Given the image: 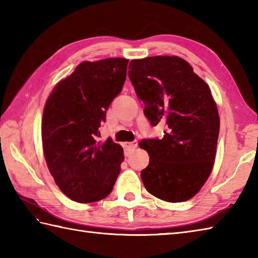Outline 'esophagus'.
Here are the masks:
<instances>
[{
  "instance_id": "esophagus-1",
  "label": "esophagus",
  "mask_w": 258,
  "mask_h": 258,
  "mask_svg": "<svg viewBox=\"0 0 258 258\" xmlns=\"http://www.w3.org/2000/svg\"><path fill=\"white\" fill-rule=\"evenodd\" d=\"M138 144H139L138 141H134V142H131V143H124V147L128 151H133L138 147Z\"/></svg>"
}]
</instances>
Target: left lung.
<instances>
[{
  "instance_id": "1",
  "label": "left lung",
  "mask_w": 258,
  "mask_h": 258,
  "mask_svg": "<svg viewBox=\"0 0 258 258\" xmlns=\"http://www.w3.org/2000/svg\"><path fill=\"white\" fill-rule=\"evenodd\" d=\"M128 76L153 126L166 125L162 140L141 141L150 164L141 172L149 193L185 202L210 177L216 156L220 115L211 89L178 56L132 59Z\"/></svg>"
}]
</instances>
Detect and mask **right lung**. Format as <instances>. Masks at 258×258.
<instances>
[{
    "label": "right lung",
    "mask_w": 258,
    "mask_h": 258,
    "mask_svg": "<svg viewBox=\"0 0 258 258\" xmlns=\"http://www.w3.org/2000/svg\"><path fill=\"white\" fill-rule=\"evenodd\" d=\"M128 59L82 62L59 81L45 103L43 152L58 188L78 203L101 201L111 193L124 161L122 146L98 141L106 109L126 80Z\"/></svg>",
    "instance_id": "right-lung-1"
}]
</instances>
